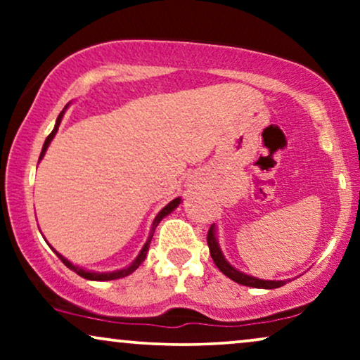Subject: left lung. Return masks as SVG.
<instances>
[{
  "mask_svg": "<svg viewBox=\"0 0 360 360\" xmlns=\"http://www.w3.org/2000/svg\"><path fill=\"white\" fill-rule=\"evenodd\" d=\"M206 240H208L210 254H212L213 262L217 264L218 269H220L226 278L235 281V283L242 284V286H250V288H259V289H276V288L284 286V284L291 281V279H284V281L259 279V278H254V276L245 274V272L235 269L232 264L225 259V255H223V252L220 249V243H218V238H217V226H214V223L210 226V232H208V237H206Z\"/></svg>",
  "mask_w": 360,
  "mask_h": 360,
  "instance_id": "8db88e82",
  "label": "left lung"
}]
</instances>
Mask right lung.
<instances>
[{
  "label": "right lung",
  "instance_id": "right-lung-1",
  "mask_svg": "<svg viewBox=\"0 0 360 360\" xmlns=\"http://www.w3.org/2000/svg\"><path fill=\"white\" fill-rule=\"evenodd\" d=\"M69 105H71V103H68V105H65V108L60 111V113H59V117H57V120H56V127H53V130L51 131V135H49V137L45 139V142H44V147H42V152H40V157H39V160H42V159H44L45 152H47L49 146H51L52 139L56 137L57 130H59V125H60V122H62V117H64L65 110L69 108ZM179 203H181V198H176V200H172L171 203L164 206V208L160 210L159 213H157V217L154 218V223H152V229H150V233H148V238H147L146 245L142 247V250H140V254L137 255V257H135L134 262H131L130 266L123 267V269H118V271H111V272H96V271H88V269H82V267H79V266H74V264L71 262V260H68V259L64 257V255H60L59 252H57L56 249H53V247H51V249H52L53 252H56V254H57V257H59V259L62 260V262H64L65 266L69 267V269L76 272V274H79L81 278H84V279H89V281H113V279L125 278V276L131 274V272H134L135 269H137V267L140 266V264H142L143 260H146V257H147V250H148V245H150V240H152V237H154V232H155L157 225H159L160 220H162L164 217H167L169 213H172V212H174V210L177 208V206H179Z\"/></svg>",
  "mask_w": 360,
  "mask_h": 360
}]
</instances>
